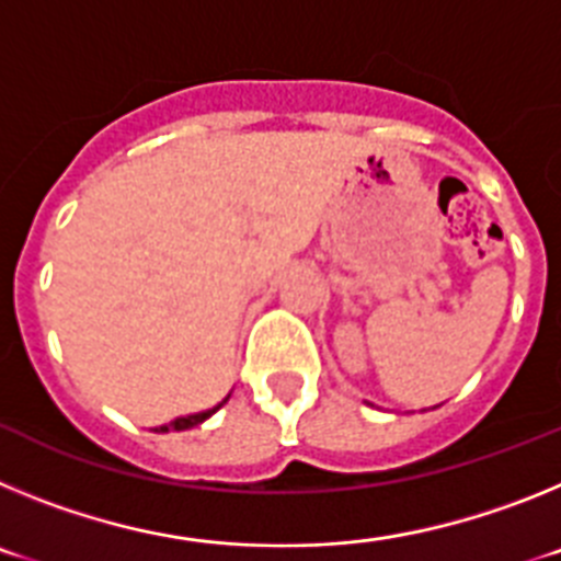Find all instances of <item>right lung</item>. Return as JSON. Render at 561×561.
Segmentation results:
<instances>
[{
	"mask_svg": "<svg viewBox=\"0 0 561 561\" xmlns=\"http://www.w3.org/2000/svg\"><path fill=\"white\" fill-rule=\"evenodd\" d=\"M227 399H230V396H227ZM227 399L225 401H219V404H216V408H210V410H205V413H193V415H182V419H176V421H171V424H162L160 430H157V433H168V430H191V427H196V424H202V421H207L210 419L213 413H216V410L221 408V404H227Z\"/></svg>",
	"mask_w": 561,
	"mask_h": 561,
	"instance_id": "right-lung-1",
	"label": "right lung"
}]
</instances>
